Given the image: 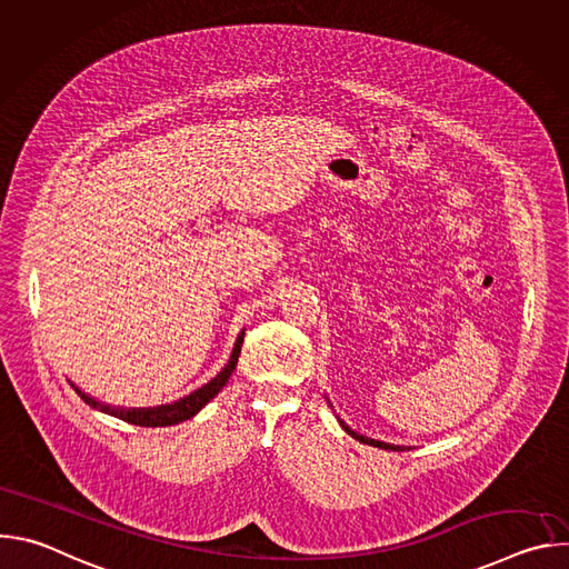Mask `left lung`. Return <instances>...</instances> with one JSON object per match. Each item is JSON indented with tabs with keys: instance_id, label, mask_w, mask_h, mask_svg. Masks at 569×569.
I'll return each mask as SVG.
<instances>
[{
	"instance_id": "8db88e82",
	"label": "left lung",
	"mask_w": 569,
	"mask_h": 569,
	"mask_svg": "<svg viewBox=\"0 0 569 569\" xmlns=\"http://www.w3.org/2000/svg\"><path fill=\"white\" fill-rule=\"evenodd\" d=\"M333 408V405H331ZM338 423L342 426V430L347 432V435H351L353 439H358L360 443H367V446H373V448H382V450H410V448H405V446H393V443H385V441H378V439H371V437H365V435H360V432H356V430H351L340 417H338Z\"/></svg>"
}]
</instances>
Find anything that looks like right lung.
Wrapping results in <instances>:
<instances>
[{
    "label": "right lung",
    "mask_w": 569,
    "mask_h": 569,
    "mask_svg": "<svg viewBox=\"0 0 569 569\" xmlns=\"http://www.w3.org/2000/svg\"><path fill=\"white\" fill-rule=\"evenodd\" d=\"M242 340H246V331H240L238 338H236V345H233V351L229 356V362L222 367V371L211 378L207 385H202L200 389L191 391L189 396L176 400V402H169V405H157V408H117V405H110V402H103L90 393H86L80 387H76L71 382V387L76 389V393L83 398L92 410H99L103 415H110L114 419H121L126 423H132V426H141V428H167V426H178L182 421H189L193 419L204 405L209 400H213L218 396V391L227 385L229 376L233 373L236 369V362H238V356H240V347H242Z\"/></svg>",
    "instance_id": "add662e5"
}]
</instances>
